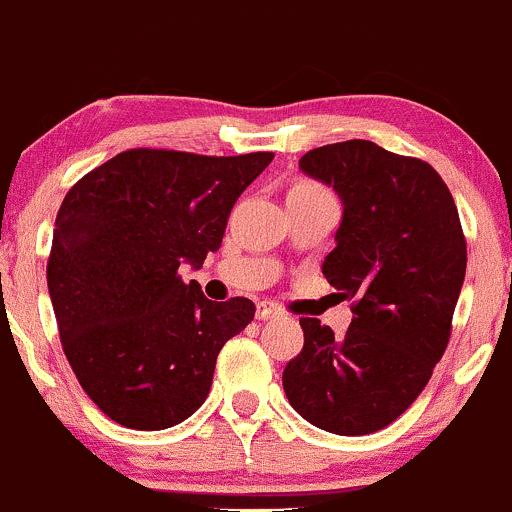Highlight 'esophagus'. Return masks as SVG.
Segmentation results:
<instances>
[{
	"label": "esophagus",
	"instance_id": "obj_1",
	"mask_svg": "<svg viewBox=\"0 0 512 512\" xmlns=\"http://www.w3.org/2000/svg\"><path fill=\"white\" fill-rule=\"evenodd\" d=\"M282 306H277L274 301H260L257 304V319L260 321H270V319H277V316H282Z\"/></svg>",
	"mask_w": 512,
	"mask_h": 512
}]
</instances>
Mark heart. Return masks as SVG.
Listing matches in <instances>:
<instances>
[{
  "label": "heart",
  "mask_w": 512,
  "mask_h": 512,
  "mask_svg": "<svg viewBox=\"0 0 512 512\" xmlns=\"http://www.w3.org/2000/svg\"><path fill=\"white\" fill-rule=\"evenodd\" d=\"M299 186H311V184H299Z\"/></svg>",
  "instance_id": "b5f03b06"
}]
</instances>
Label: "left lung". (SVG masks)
<instances>
[{
  "instance_id": "8db88e82",
  "label": "left lung",
  "mask_w": 512,
  "mask_h": 512,
  "mask_svg": "<svg viewBox=\"0 0 512 512\" xmlns=\"http://www.w3.org/2000/svg\"><path fill=\"white\" fill-rule=\"evenodd\" d=\"M299 169L343 203L321 270L353 299V321L336 338L319 319H299L304 348L282 385L314 427L373 434L417 400L446 351L466 274L459 211L427 161L368 139L311 149Z\"/></svg>"
}]
</instances>
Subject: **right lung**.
Masks as SVG:
<instances>
[{"label": "right lung", "instance_id": "add662e5", "mask_svg": "<svg viewBox=\"0 0 512 512\" xmlns=\"http://www.w3.org/2000/svg\"><path fill=\"white\" fill-rule=\"evenodd\" d=\"M272 159L129 149L63 198L46 267L53 314L80 387L122 427L191 417L220 348L255 319L250 299H206L179 270L218 250L235 201Z\"/></svg>", "mask_w": 512, "mask_h": 512}]
</instances>
